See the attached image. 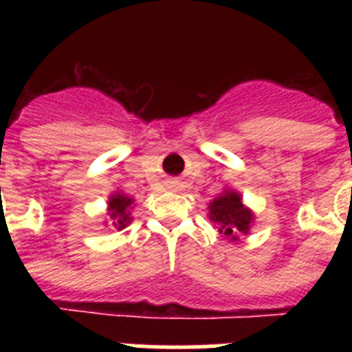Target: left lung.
<instances>
[{"instance_id": "obj_1", "label": "left lung", "mask_w": 352, "mask_h": 352, "mask_svg": "<svg viewBox=\"0 0 352 352\" xmlns=\"http://www.w3.org/2000/svg\"><path fill=\"white\" fill-rule=\"evenodd\" d=\"M210 219L227 238L238 239L239 232H248L252 222L250 210L243 206L236 192L227 190L210 204Z\"/></svg>"}]
</instances>
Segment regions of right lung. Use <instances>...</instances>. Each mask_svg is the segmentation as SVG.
I'll return each mask as SVG.
<instances>
[{"label":"right lung","instance_id":"right-lung-1","mask_svg":"<svg viewBox=\"0 0 352 352\" xmlns=\"http://www.w3.org/2000/svg\"><path fill=\"white\" fill-rule=\"evenodd\" d=\"M133 199L126 197L123 194H116L109 199V214L113 219V223L118 229H123L130 223V206H132Z\"/></svg>","mask_w":352,"mask_h":352}]
</instances>
